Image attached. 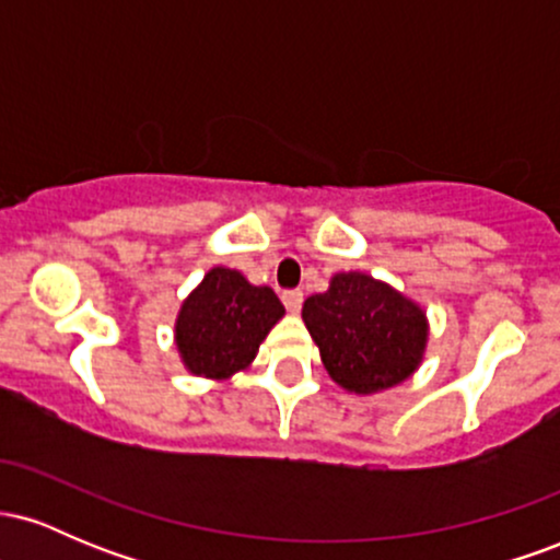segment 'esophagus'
<instances>
[{
  "instance_id": "obj_1",
  "label": "esophagus",
  "mask_w": 560,
  "mask_h": 560,
  "mask_svg": "<svg viewBox=\"0 0 560 560\" xmlns=\"http://www.w3.org/2000/svg\"><path fill=\"white\" fill-rule=\"evenodd\" d=\"M281 300H284V307L292 316H298L300 307H302V292L300 289H289V292L281 294Z\"/></svg>"
}]
</instances>
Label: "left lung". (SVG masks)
Wrapping results in <instances>:
<instances>
[{"label": "left lung", "instance_id": "1", "mask_svg": "<svg viewBox=\"0 0 560 560\" xmlns=\"http://www.w3.org/2000/svg\"><path fill=\"white\" fill-rule=\"evenodd\" d=\"M302 320L329 376L355 395H376L413 376L429 342L419 302L361 271L334 273L326 292L305 300Z\"/></svg>", "mask_w": 560, "mask_h": 560}]
</instances>
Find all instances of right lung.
<instances>
[{"label":"right lung","mask_w":560,"mask_h":560,"mask_svg":"<svg viewBox=\"0 0 560 560\" xmlns=\"http://www.w3.org/2000/svg\"><path fill=\"white\" fill-rule=\"evenodd\" d=\"M281 318L284 305L271 287H255L236 268L215 266L178 307L173 342L189 374L223 382L253 365Z\"/></svg>","instance_id":"obj_1"}]
</instances>
